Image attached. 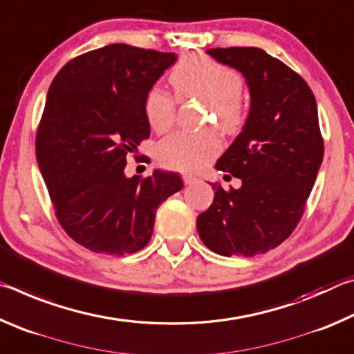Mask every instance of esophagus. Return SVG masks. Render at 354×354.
<instances>
[{
	"instance_id": "esophagus-1",
	"label": "esophagus",
	"mask_w": 354,
	"mask_h": 354,
	"mask_svg": "<svg viewBox=\"0 0 354 354\" xmlns=\"http://www.w3.org/2000/svg\"><path fill=\"white\" fill-rule=\"evenodd\" d=\"M196 179H198V178L194 176V175H189V173H184V175H183V181L185 184H194Z\"/></svg>"
}]
</instances>
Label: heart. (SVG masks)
I'll list each match as a JSON object with an SVG mask.
<instances>
[{
	"label": "heart",
	"mask_w": 354,
	"mask_h": 354,
	"mask_svg": "<svg viewBox=\"0 0 354 354\" xmlns=\"http://www.w3.org/2000/svg\"><path fill=\"white\" fill-rule=\"evenodd\" d=\"M176 97L196 100L207 109L226 133H236L245 122V106L241 98L242 76L226 65L200 53H190L170 73ZM176 103L169 92L153 87L145 98V117L156 133H165L175 122ZM220 151V140L212 131L175 133L158 143L156 158L164 167L181 171H196L207 165Z\"/></svg>",
	"instance_id": "heart-1"
}]
</instances>
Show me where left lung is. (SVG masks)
I'll return each mask as SVG.
<instances>
[{
  "label": "left lung",
  "mask_w": 354,
  "mask_h": 354,
  "mask_svg": "<svg viewBox=\"0 0 354 354\" xmlns=\"http://www.w3.org/2000/svg\"><path fill=\"white\" fill-rule=\"evenodd\" d=\"M206 53L241 71L251 100L242 133L215 164L242 185L225 190L211 183L214 201L198 215L196 230L217 254L267 253L295 230L322 165L315 97L301 76L261 48Z\"/></svg>",
  "instance_id": "left-lung-1"
}]
</instances>
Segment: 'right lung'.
<instances>
[{"label": "right lung", "instance_id": "right-lung-1", "mask_svg": "<svg viewBox=\"0 0 354 354\" xmlns=\"http://www.w3.org/2000/svg\"><path fill=\"white\" fill-rule=\"evenodd\" d=\"M175 53L124 44L88 51L53 80L35 139L37 164L65 232L95 253L123 256L149 242L178 173L124 175L127 154L149 136L145 98Z\"/></svg>", "mask_w": 354, "mask_h": 354}]
</instances>
